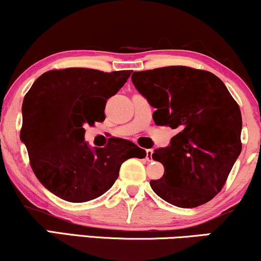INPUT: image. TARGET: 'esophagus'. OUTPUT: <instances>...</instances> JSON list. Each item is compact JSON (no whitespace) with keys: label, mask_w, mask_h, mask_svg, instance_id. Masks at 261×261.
Here are the masks:
<instances>
[{"label":"esophagus","mask_w":261,"mask_h":261,"mask_svg":"<svg viewBox=\"0 0 261 261\" xmlns=\"http://www.w3.org/2000/svg\"><path fill=\"white\" fill-rule=\"evenodd\" d=\"M146 153H147V155H146L147 161H151V156H153V149H147Z\"/></svg>","instance_id":"34e87169"}]
</instances>
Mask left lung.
<instances>
[{
    "mask_svg": "<svg viewBox=\"0 0 261 261\" xmlns=\"http://www.w3.org/2000/svg\"><path fill=\"white\" fill-rule=\"evenodd\" d=\"M131 81L155 111L156 125L176 130L170 144L155 149L164 176L154 193L173 206L193 208L222 190L242 149V117L225 84L208 71L167 66L134 72Z\"/></svg>",
    "mask_w": 261,
    "mask_h": 261,
    "instance_id": "left-lung-1",
    "label": "left lung"
}]
</instances>
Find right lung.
Masks as SVG:
<instances>
[{
  "label": "right lung",
  "instance_id": "right-lung-1",
  "mask_svg": "<svg viewBox=\"0 0 261 261\" xmlns=\"http://www.w3.org/2000/svg\"><path fill=\"white\" fill-rule=\"evenodd\" d=\"M130 74L53 70L36 79L25 95L20 140L36 177L54 195L70 202L96 199L111 189L125 160L146 156V150L127 140L115 138L105 148H90L84 141V125L105 120L107 98Z\"/></svg>",
  "mask_w": 261,
  "mask_h": 261
}]
</instances>
